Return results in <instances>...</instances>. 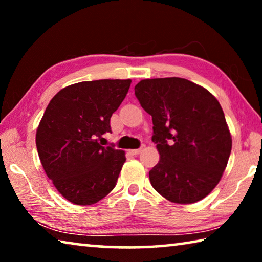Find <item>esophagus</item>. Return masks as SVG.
I'll use <instances>...</instances> for the list:
<instances>
[{"mask_svg": "<svg viewBox=\"0 0 262 262\" xmlns=\"http://www.w3.org/2000/svg\"><path fill=\"white\" fill-rule=\"evenodd\" d=\"M141 151H142V148H140V149H134V150H130V154H133V155H139Z\"/></svg>", "mask_w": 262, "mask_h": 262, "instance_id": "34e87169", "label": "esophagus"}]
</instances>
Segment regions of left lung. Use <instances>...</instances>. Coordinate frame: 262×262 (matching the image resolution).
<instances>
[{
    "label": "left lung",
    "instance_id": "left-lung-1",
    "mask_svg": "<svg viewBox=\"0 0 262 262\" xmlns=\"http://www.w3.org/2000/svg\"><path fill=\"white\" fill-rule=\"evenodd\" d=\"M135 96L152 117L161 159L149 172L168 201L187 205L220 183L231 154V134L221 105L207 89L179 77L142 79Z\"/></svg>",
    "mask_w": 262,
    "mask_h": 262
}]
</instances>
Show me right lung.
<instances>
[{
	"mask_svg": "<svg viewBox=\"0 0 262 262\" xmlns=\"http://www.w3.org/2000/svg\"><path fill=\"white\" fill-rule=\"evenodd\" d=\"M130 79L79 82L53 97L35 143L43 170L59 193L78 206L94 205L112 190L125 151L104 147L110 120L129 90Z\"/></svg>",
	"mask_w": 262,
	"mask_h": 262,
	"instance_id": "right-lung-1",
	"label": "right lung"
}]
</instances>
